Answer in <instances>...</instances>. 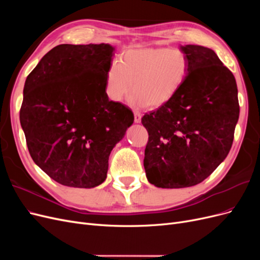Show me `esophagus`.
<instances>
[{"label":"esophagus","instance_id":"esophagus-1","mask_svg":"<svg viewBox=\"0 0 260 260\" xmlns=\"http://www.w3.org/2000/svg\"><path fill=\"white\" fill-rule=\"evenodd\" d=\"M141 118H142V115H141V113L138 112V111H135V121L137 123L141 122Z\"/></svg>","mask_w":260,"mask_h":260}]
</instances>
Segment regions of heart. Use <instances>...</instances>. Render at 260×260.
Returning a JSON list of instances; mask_svg holds the SVG:
<instances>
[{"mask_svg": "<svg viewBox=\"0 0 260 260\" xmlns=\"http://www.w3.org/2000/svg\"><path fill=\"white\" fill-rule=\"evenodd\" d=\"M188 73L185 53L177 48H132L122 52L106 72L108 99L120 103L133 93L130 102L137 107H160L174 98Z\"/></svg>", "mask_w": 260, "mask_h": 260, "instance_id": "heart-1", "label": "heart"}]
</instances>
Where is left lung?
<instances>
[{"mask_svg":"<svg viewBox=\"0 0 260 260\" xmlns=\"http://www.w3.org/2000/svg\"><path fill=\"white\" fill-rule=\"evenodd\" d=\"M188 59L184 83L168 103L146 113L144 168L149 183L179 188L201 183L226 155L239 120L233 74L205 46H181Z\"/></svg>","mask_w":260,"mask_h":260,"instance_id":"left-lung-1","label":"left lung"}]
</instances>
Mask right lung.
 Returning a JSON list of instances; mask_svg holds the SVG:
<instances>
[{"instance_id": "right-lung-1", "label": "right lung", "mask_w": 260, "mask_h": 260, "mask_svg": "<svg viewBox=\"0 0 260 260\" xmlns=\"http://www.w3.org/2000/svg\"><path fill=\"white\" fill-rule=\"evenodd\" d=\"M114 51L105 43L60 44L26 79L19 118L30 156L62 185L103 183L109 154L135 120L105 91Z\"/></svg>"}]
</instances>
